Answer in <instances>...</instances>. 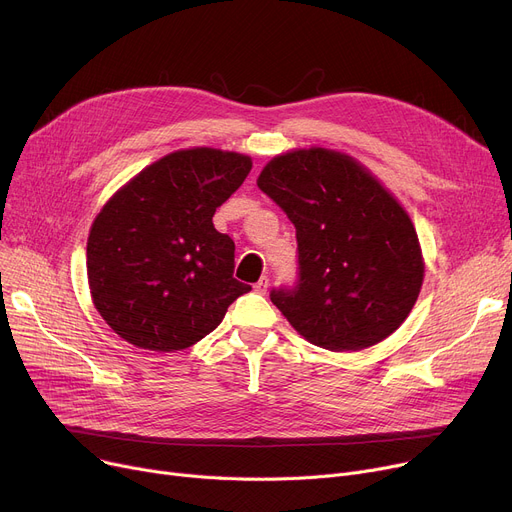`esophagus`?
<instances>
[{"instance_id":"34e87169","label":"esophagus","mask_w":512,"mask_h":512,"mask_svg":"<svg viewBox=\"0 0 512 512\" xmlns=\"http://www.w3.org/2000/svg\"><path fill=\"white\" fill-rule=\"evenodd\" d=\"M254 291H256L258 295H264V293L268 291V279H266V277H262V279L254 285Z\"/></svg>"}]
</instances>
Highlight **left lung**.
I'll list each match as a JSON object with an SVG mask.
<instances>
[{"mask_svg":"<svg viewBox=\"0 0 512 512\" xmlns=\"http://www.w3.org/2000/svg\"><path fill=\"white\" fill-rule=\"evenodd\" d=\"M297 229V283L270 291L311 344L363 350L396 332L424 277L402 205L350 155L311 147L277 155L258 176Z\"/></svg>","mask_w":512,"mask_h":512,"instance_id":"left-lung-1","label":"left lung"}]
</instances>
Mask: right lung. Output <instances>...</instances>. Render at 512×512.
I'll return each instance as SVG.
<instances>
[{
	"label": "right lung",
	"mask_w": 512,
	"mask_h": 512,
	"mask_svg": "<svg viewBox=\"0 0 512 512\" xmlns=\"http://www.w3.org/2000/svg\"><path fill=\"white\" fill-rule=\"evenodd\" d=\"M252 170L248 155L194 147L139 172L104 205L88 238L96 309L127 342L174 352L213 332L250 285L213 215Z\"/></svg>",
	"instance_id": "1"
}]
</instances>
